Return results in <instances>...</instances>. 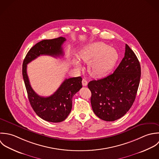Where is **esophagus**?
<instances>
[{"label": "esophagus", "mask_w": 159, "mask_h": 159, "mask_svg": "<svg viewBox=\"0 0 159 159\" xmlns=\"http://www.w3.org/2000/svg\"><path fill=\"white\" fill-rule=\"evenodd\" d=\"M82 83L83 86H87V84H88V82H87V80H86V79H82Z\"/></svg>", "instance_id": "esophagus-1"}]
</instances>
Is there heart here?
Returning <instances> with one entry per match:
<instances>
[{"label":"heart","mask_w":159,"mask_h":159,"mask_svg":"<svg viewBox=\"0 0 159 159\" xmlns=\"http://www.w3.org/2000/svg\"><path fill=\"white\" fill-rule=\"evenodd\" d=\"M118 57L116 49L103 42L90 44L80 52V60L89 63V71L96 77L107 75L116 63ZM74 64L77 68L81 66L77 60L74 61Z\"/></svg>","instance_id":"obj_1"}]
</instances>
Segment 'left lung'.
I'll use <instances>...</instances> for the list:
<instances>
[{"label": "left lung", "instance_id": "obj_1", "mask_svg": "<svg viewBox=\"0 0 159 159\" xmlns=\"http://www.w3.org/2000/svg\"><path fill=\"white\" fill-rule=\"evenodd\" d=\"M141 77V66L133 51L125 45V56L114 73L90 81L91 104L94 113L105 121L123 117L133 105Z\"/></svg>", "mask_w": 159, "mask_h": 159}]
</instances>
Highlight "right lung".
Wrapping results in <instances>:
<instances>
[{"label":"right lung","mask_w":159,"mask_h":159,"mask_svg":"<svg viewBox=\"0 0 159 159\" xmlns=\"http://www.w3.org/2000/svg\"><path fill=\"white\" fill-rule=\"evenodd\" d=\"M65 41L64 37H60L38 42L28 52L23 63V77L33 110L41 119L54 123L63 121L69 116L72 109V97L82 87V79L81 77L66 79L52 95L40 96L33 90L30 85L27 64L40 55L63 56L62 45Z\"/></svg>","instance_id":"add662e5"}]
</instances>
